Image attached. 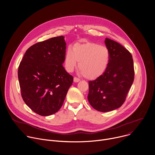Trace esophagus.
<instances>
[{"label":"esophagus","mask_w":155,"mask_h":155,"mask_svg":"<svg viewBox=\"0 0 155 155\" xmlns=\"http://www.w3.org/2000/svg\"><path fill=\"white\" fill-rule=\"evenodd\" d=\"M74 82H76V83H77V82L80 81V78H77V77H74Z\"/></svg>","instance_id":"1"}]
</instances>
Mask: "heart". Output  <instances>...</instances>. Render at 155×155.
I'll return each instance as SVG.
<instances>
[{
	"mask_svg": "<svg viewBox=\"0 0 155 155\" xmlns=\"http://www.w3.org/2000/svg\"><path fill=\"white\" fill-rule=\"evenodd\" d=\"M110 51L107 47L91 42L76 43L72 49L69 47L64 58V67L72 72L78 62V69L87 79H96L106 71L110 62Z\"/></svg>",
	"mask_w": 155,
	"mask_h": 155,
	"instance_id": "obj_1",
	"label": "heart"
}]
</instances>
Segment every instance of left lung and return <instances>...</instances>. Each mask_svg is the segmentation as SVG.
Returning <instances> with one entry per match:
<instances>
[{
  "mask_svg": "<svg viewBox=\"0 0 155 155\" xmlns=\"http://www.w3.org/2000/svg\"><path fill=\"white\" fill-rule=\"evenodd\" d=\"M110 59L105 72L89 81L87 99L99 112L112 111L120 107L134 79V62L130 53L119 43L106 38Z\"/></svg>",
  "mask_w": 155,
  "mask_h": 155,
  "instance_id": "obj_1",
  "label": "left lung"
}]
</instances>
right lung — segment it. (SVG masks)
I'll use <instances>...</instances> for the list:
<instances>
[{
  "instance_id": "1",
  "label": "right lung",
  "mask_w": 155,
  "mask_h": 155,
  "mask_svg": "<svg viewBox=\"0 0 155 155\" xmlns=\"http://www.w3.org/2000/svg\"><path fill=\"white\" fill-rule=\"evenodd\" d=\"M64 36L38 42L26 51L18 76L21 96L35 113L49 116L62 107L74 77L63 67Z\"/></svg>"
}]
</instances>
